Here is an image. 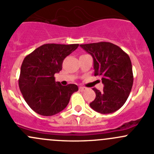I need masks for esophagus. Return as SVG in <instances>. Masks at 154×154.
<instances>
[{"mask_svg": "<svg viewBox=\"0 0 154 154\" xmlns=\"http://www.w3.org/2000/svg\"><path fill=\"white\" fill-rule=\"evenodd\" d=\"M79 90H80V91H84L86 90V87H83V86H80L79 87Z\"/></svg>", "mask_w": 154, "mask_h": 154, "instance_id": "obj_1", "label": "esophagus"}]
</instances>
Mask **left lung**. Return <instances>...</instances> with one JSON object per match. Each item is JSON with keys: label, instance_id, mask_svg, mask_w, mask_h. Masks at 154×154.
Masks as SVG:
<instances>
[{"label": "left lung", "instance_id": "obj_1", "mask_svg": "<svg viewBox=\"0 0 154 154\" xmlns=\"http://www.w3.org/2000/svg\"><path fill=\"white\" fill-rule=\"evenodd\" d=\"M80 47L91 55L94 76H100L104 85L102 91L93 88L96 97L90 106L102 114L117 111L128 98L133 83L128 54L119 46L106 42L80 45Z\"/></svg>", "mask_w": 154, "mask_h": 154}]
</instances>
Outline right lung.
I'll return each instance as SVG.
<instances>
[{"instance_id": "1", "label": "right lung", "mask_w": 154, "mask_h": 154, "mask_svg": "<svg viewBox=\"0 0 154 154\" xmlns=\"http://www.w3.org/2000/svg\"><path fill=\"white\" fill-rule=\"evenodd\" d=\"M78 46L79 44H45L24 59L18 86L25 101L34 112L51 116L67 106L71 94L78 87L56 83L54 74L61 71L64 59Z\"/></svg>"}]
</instances>
